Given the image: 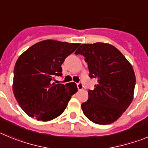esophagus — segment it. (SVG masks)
<instances>
[{"instance_id":"34e87169","label":"esophagus","mask_w":148,"mask_h":148,"mask_svg":"<svg viewBox=\"0 0 148 148\" xmlns=\"http://www.w3.org/2000/svg\"><path fill=\"white\" fill-rule=\"evenodd\" d=\"M77 87H78V90H83L84 86H83V84H82V83L79 82V83L77 84Z\"/></svg>"}]
</instances>
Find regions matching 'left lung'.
Instances as JSON below:
<instances>
[{
    "instance_id": "8db88e82",
    "label": "left lung",
    "mask_w": 148,
    "mask_h": 148,
    "mask_svg": "<svg viewBox=\"0 0 148 148\" xmlns=\"http://www.w3.org/2000/svg\"><path fill=\"white\" fill-rule=\"evenodd\" d=\"M75 54L85 57L90 78L98 84L82 104L84 116L98 125H110L121 117L133 99L136 76L130 63L114 46L84 44Z\"/></svg>"
}]
</instances>
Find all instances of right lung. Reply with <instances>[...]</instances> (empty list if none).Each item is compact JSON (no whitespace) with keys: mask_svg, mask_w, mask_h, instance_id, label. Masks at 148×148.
Instances as JSON below:
<instances>
[{"mask_svg":"<svg viewBox=\"0 0 148 148\" xmlns=\"http://www.w3.org/2000/svg\"><path fill=\"white\" fill-rule=\"evenodd\" d=\"M80 44L55 40L36 43L22 53L15 63L12 90L18 104L29 116L47 121L66 109L78 90L74 82H53L62 75L61 64Z\"/></svg>","mask_w":148,"mask_h":148,"instance_id":"obj_1","label":"right lung"}]
</instances>
